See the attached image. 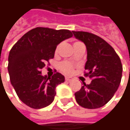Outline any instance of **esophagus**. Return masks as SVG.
<instances>
[{"label":"esophagus","instance_id":"esophagus-1","mask_svg":"<svg viewBox=\"0 0 130 130\" xmlns=\"http://www.w3.org/2000/svg\"><path fill=\"white\" fill-rule=\"evenodd\" d=\"M73 80V78L71 77H65V80L67 81H71Z\"/></svg>","mask_w":130,"mask_h":130}]
</instances>
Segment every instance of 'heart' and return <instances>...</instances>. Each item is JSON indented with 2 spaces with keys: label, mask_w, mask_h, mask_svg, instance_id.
I'll use <instances>...</instances> for the list:
<instances>
[{
  "label": "heart",
  "mask_w": 130,
  "mask_h": 130,
  "mask_svg": "<svg viewBox=\"0 0 130 130\" xmlns=\"http://www.w3.org/2000/svg\"><path fill=\"white\" fill-rule=\"evenodd\" d=\"M80 43V42H75L74 43V45H77V44H79ZM59 68L60 69V71L66 74H70L72 73L73 71V68H74V65H72V63H71L70 62H68V61H63L59 65Z\"/></svg>",
  "instance_id": "b5f03b06"
}]
</instances>
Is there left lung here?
<instances>
[{
    "mask_svg": "<svg viewBox=\"0 0 130 130\" xmlns=\"http://www.w3.org/2000/svg\"><path fill=\"white\" fill-rule=\"evenodd\" d=\"M77 39L83 41L87 50L84 72L92 79L74 93L77 102L89 109L107 104L117 90L121 81L123 66L114 48L100 37L87 31H72Z\"/></svg>",
    "mask_w": 130,
    "mask_h": 130,
    "instance_id": "left-lung-1",
    "label": "left lung"
}]
</instances>
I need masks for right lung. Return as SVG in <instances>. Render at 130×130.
I'll use <instances>...</instances> for the list:
<instances>
[{"instance_id": "add662e5", "label": "right lung", "mask_w": 130, "mask_h": 130, "mask_svg": "<svg viewBox=\"0 0 130 130\" xmlns=\"http://www.w3.org/2000/svg\"><path fill=\"white\" fill-rule=\"evenodd\" d=\"M72 36L69 30L38 27L13 45L8 58L10 79L18 97L26 105L40 109L53 102L56 88L65 81V77L59 72L52 77L43 76L41 69L53 59L57 45Z\"/></svg>"}]
</instances>
